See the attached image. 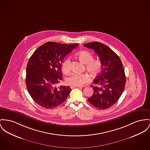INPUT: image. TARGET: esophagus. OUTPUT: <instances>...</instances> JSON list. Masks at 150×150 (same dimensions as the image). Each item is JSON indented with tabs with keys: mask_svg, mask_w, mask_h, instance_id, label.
I'll list each match as a JSON object with an SVG mask.
<instances>
[{
	"mask_svg": "<svg viewBox=\"0 0 150 150\" xmlns=\"http://www.w3.org/2000/svg\"><path fill=\"white\" fill-rule=\"evenodd\" d=\"M79 86H70V88L72 89H74L75 88H79Z\"/></svg>",
	"mask_w": 150,
	"mask_h": 150,
	"instance_id": "34e87169",
	"label": "esophagus"
}]
</instances>
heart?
Wrapping results in <instances>:
<instances>
[{
    "label": "heart",
    "instance_id": "1",
    "mask_svg": "<svg viewBox=\"0 0 150 150\" xmlns=\"http://www.w3.org/2000/svg\"><path fill=\"white\" fill-rule=\"evenodd\" d=\"M76 57L80 61L85 64V69L93 77L100 75L102 72L103 65L102 61L98 59H94V56L88 51H81L76 54ZM70 60L67 58L62 63V70L64 73L70 71ZM89 80V76L86 73H73L66 79L67 83L71 86H79L86 83Z\"/></svg>",
    "mask_w": 150,
    "mask_h": 150
}]
</instances>
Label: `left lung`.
Here are the masks:
<instances>
[{
	"label": "left lung",
	"instance_id": "left-lung-1",
	"mask_svg": "<svg viewBox=\"0 0 150 150\" xmlns=\"http://www.w3.org/2000/svg\"><path fill=\"white\" fill-rule=\"evenodd\" d=\"M93 50L102 62L100 76L93 81L96 85L94 92L88 100L94 107L105 110L114 105L121 96L126 83V76L119 56L107 45L100 42H92L83 45Z\"/></svg>",
	"mask_w": 150,
	"mask_h": 150
}]
</instances>
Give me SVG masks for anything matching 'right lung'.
<instances>
[{"label": "right lung", "instance_id": "1", "mask_svg": "<svg viewBox=\"0 0 150 150\" xmlns=\"http://www.w3.org/2000/svg\"><path fill=\"white\" fill-rule=\"evenodd\" d=\"M79 45L47 42L30 56L27 65L25 83L32 98L41 107L56 108L68 98L70 87H57L56 85L62 80L63 59Z\"/></svg>", "mask_w": 150, "mask_h": 150}]
</instances>
